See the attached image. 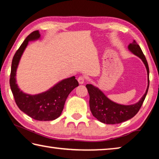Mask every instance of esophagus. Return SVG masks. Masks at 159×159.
<instances>
[{"mask_svg":"<svg viewBox=\"0 0 159 159\" xmlns=\"http://www.w3.org/2000/svg\"><path fill=\"white\" fill-rule=\"evenodd\" d=\"M78 81H79V84H83V83L85 81V77L83 76H79L78 78Z\"/></svg>","mask_w":159,"mask_h":159,"instance_id":"esophagus-1","label":"esophagus"}]
</instances>
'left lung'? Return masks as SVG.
I'll return each instance as SVG.
<instances>
[{
  "instance_id": "8db88e82",
  "label": "left lung",
  "mask_w": 159,
  "mask_h": 159,
  "mask_svg": "<svg viewBox=\"0 0 159 159\" xmlns=\"http://www.w3.org/2000/svg\"><path fill=\"white\" fill-rule=\"evenodd\" d=\"M128 49L142 60L146 66L148 74L147 89L138 103L132 105H121L116 104L107 98L98 88L94 87L91 84L85 85L89 93L90 109L93 116L100 122L106 124H116L124 122L134 116L140 109L149 89V69L144 53L135 41L130 43L128 45Z\"/></svg>"
}]
</instances>
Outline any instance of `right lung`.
<instances>
[{"label":"right lung","mask_w":159,"mask_h":159,"mask_svg":"<svg viewBox=\"0 0 159 159\" xmlns=\"http://www.w3.org/2000/svg\"><path fill=\"white\" fill-rule=\"evenodd\" d=\"M39 31H34L26 38L13 57L10 72V85L15 101L21 111L37 120H52L61 115L69 93L79 85L74 76L58 83L46 92L36 95H26L16 84V70L24 50L29 41L39 39Z\"/></svg>","instance_id":"right-lung-1"}]
</instances>
